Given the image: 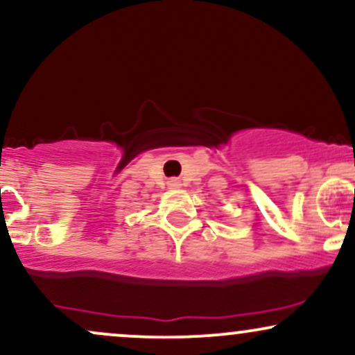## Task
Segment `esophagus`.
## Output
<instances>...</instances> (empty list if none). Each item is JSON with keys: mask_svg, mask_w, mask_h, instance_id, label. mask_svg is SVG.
<instances>
[{"mask_svg": "<svg viewBox=\"0 0 355 355\" xmlns=\"http://www.w3.org/2000/svg\"><path fill=\"white\" fill-rule=\"evenodd\" d=\"M180 185H182V183L178 182L177 178H172V180L168 182V187H170V189H180Z\"/></svg>", "mask_w": 355, "mask_h": 355, "instance_id": "34e87169", "label": "esophagus"}]
</instances>
